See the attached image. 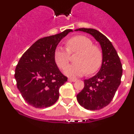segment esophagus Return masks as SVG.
I'll list each match as a JSON object with an SVG mask.
<instances>
[{
	"instance_id": "1",
	"label": "esophagus",
	"mask_w": 134,
	"mask_h": 134,
	"mask_svg": "<svg viewBox=\"0 0 134 134\" xmlns=\"http://www.w3.org/2000/svg\"><path fill=\"white\" fill-rule=\"evenodd\" d=\"M77 80V79H75V78H69L68 79V81H71V82H75Z\"/></svg>"
}]
</instances>
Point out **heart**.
I'll return each instance as SVG.
<instances>
[{"mask_svg":"<svg viewBox=\"0 0 134 134\" xmlns=\"http://www.w3.org/2000/svg\"><path fill=\"white\" fill-rule=\"evenodd\" d=\"M67 49L61 47L56 49L54 54L55 63L60 69H64L69 61V53H78L76 63L67 66L64 73L68 77H79L87 72L95 73L102 63V52L99 47L92 46V41L83 36H77L68 40Z\"/></svg>","mask_w":134,"mask_h":134,"instance_id":"heart-1","label":"heart"}]
</instances>
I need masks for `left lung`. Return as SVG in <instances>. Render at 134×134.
I'll list each match as a JSON object with an SVG mask.
<instances>
[{
    "label": "left lung",
    "mask_w": 134,
    "mask_h": 134,
    "mask_svg": "<svg viewBox=\"0 0 134 134\" xmlns=\"http://www.w3.org/2000/svg\"><path fill=\"white\" fill-rule=\"evenodd\" d=\"M91 34L102 49V63L98 73L84 81L83 89L77 95L81 106L91 110L102 109L109 104L120 85L122 65L112 43L104 35L92 28H79Z\"/></svg>",
    "instance_id": "8db88e82"
}]
</instances>
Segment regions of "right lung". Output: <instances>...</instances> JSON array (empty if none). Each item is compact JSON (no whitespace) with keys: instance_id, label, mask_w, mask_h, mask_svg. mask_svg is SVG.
Masks as SVG:
<instances>
[{"instance_id":"add662e5","label":"right lung","mask_w":134,"mask_h":134,"mask_svg":"<svg viewBox=\"0 0 134 134\" xmlns=\"http://www.w3.org/2000/svg\"><path fill=\"white\" fill-rule=\"evenodd\" d=\"M72 30L36 41L22 55L15 69L17 87L24 100L35 108L49 107L59 97V88L67 81L54 59L56 47Z\"/></svg>"}]
</instances>
